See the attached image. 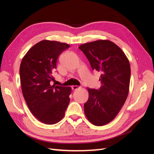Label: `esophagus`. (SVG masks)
I'll use <instances>...</instances> for the list:
<instances>
[{"label": "esophagus", "mask_w": 154, "mask_h": 154, "mask_svg": "<svg viewBox=\"0 0 154 154\" xmlns=\"http://www.w3.org/2000/svg\"><path fill=\"white\" fill-rule=\"evenodd\" d=\"M80 88V87H79V86H77V85H73V86L72 87V89L74 91V90H77L78 88Z\"/></svg>", "instance_id": "esophagus-1"}]
</instances>
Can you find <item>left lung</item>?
Segmentation results:
<instances>
[{
	"label": "left lung",
	"mask_w": 154,
	"mask_h": 154,
	"mask_svg": "<svg viewBox=\"0 0 154 154\" xmlns=\"http://www.w3.org/2000/svg\"><path fill=\"white\" fill-rule=\"evenodd\" d=\"M86 56L91 66L101 73V87L88 88V99L84 104L85 116L96 126L112 121L127 98L130 66L123 51L109 40H97L78 48Z\"/></svg>",
	"instance_id": "left-lung-1"
}]
</instances>
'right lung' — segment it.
<instances>
[{"mask_svg":"<svg viewBox=\"0 0 154 154\" xmlns=\"http://www.w3.org/2000/svg\"><path fill=\"white\" fill-rule=\"evenodd\" d=\"M69 44L42 40L27 51L20 67L23 96L29 109L40 122L57 123L69 104L71 88L52 85L58 58Z\"/></svg>","mask_w":154,"mask_h":154,"instance_id":"obj_1","label":"right lung"}]
</instances>
